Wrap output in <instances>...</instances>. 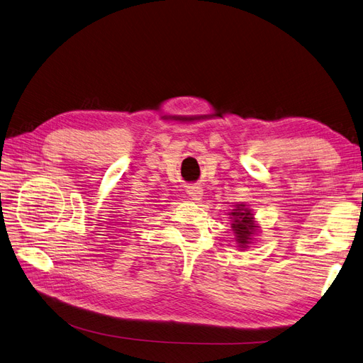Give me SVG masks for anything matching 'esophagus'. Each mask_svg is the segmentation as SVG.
Listing matches in <instances>:
<instances>
[{
    "mask_svg": "<svg viewBox=\"0 0 363 363\" xmlns=\"http://www.w3.org/2000/svg\"><path fill=\"white\" fill-rule=\"evenodd\" d=\"M186 194H189V197H191L193 201H201L203 196V189L199 185H190L186 186Z\"/></svg>",
    "mask_w": 363,
    "mask_h": 363,
    "instance_id": "obj_1",
    "label": "esophagus"
}]
</instances>
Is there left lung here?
Segmentation results:
<instances>
[{
    "mask_svg": "<svg viewBox=\"0 0 363 363\" xmlns=\"http://www.w3.org/2000/svg\"><path fill=\"white\" fill-rule=\"evenodd\" d=\"M232 218L230 228L235 235V241L241 250L249 249V245L253 241V237L258 232V225L253 216L252 209L245 203H237L233 205V209L228 214Z\"/></svg>",
    "mask_w": 363,
    "mask_h": 363,
    "instance_id": "1",
    "label": "left lung"
}]
</instances>
